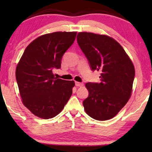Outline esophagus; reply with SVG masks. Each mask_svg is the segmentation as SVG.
I'll return each instance as SVG.
<instances>
[{
	"mask_svg": "<svg viewBox=\"0 0 152 152\" xmlns=\"http://www.w3.org/2000/svg\"><path fill=\"white\" fill-rule=\"evenodd\" d=\"M75 85L76 86H78V87H80V86H82L84 85V84L82 83V82H75Z\"/></svg>",
	"mask_w": 152,
	"mask_h": 152,
	"instance_id": "1",
	"label": "esophagus"
}]
</instances>
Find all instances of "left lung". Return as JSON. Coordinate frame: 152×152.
Here are the masks:
<instances>
[{
	"mask_svg": "<svg viewBox=\"0 0 152 152\" xmlns=\"http://www.w3.org/2000/svg\"><path fill=\"white\" fill-rule=\"evenodd\" d=\"M77 42L91 70H100V83L88 82V96L83 101L86 113L99 121L114 117L131 97L135 68L117 41L107 35L80 32Z\"/></svg>",
	"mask_w": 152,
	"mask_h": 152,
	"instance_id": "1",
	"label": "left lung"
}]
</instances>
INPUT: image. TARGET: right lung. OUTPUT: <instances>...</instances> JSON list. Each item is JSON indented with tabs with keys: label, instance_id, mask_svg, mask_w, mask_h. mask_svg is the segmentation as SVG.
I'll return each instance as SVG.
<instances>
[{
	"label": "right lung",
	"instance_id": "add662e5",
	"mask_svg": "<svg viewBox=\"0 0 152 152\" xmlns=\"http://www.w3.org/2000/svg\"><path fill=\"white\" fill-rule=\"evenodd\" d=\"M77 32H54L33 40L25 49L16 68L23 103L33 115L48 119L58 115L72 94L74 82L57 78L64 53L73 44Z\"/></svg>",
	"mask_w": 152,
	"mask_h": 152
}]
</instances>
